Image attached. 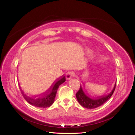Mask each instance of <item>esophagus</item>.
Wrapping results in <instances>:
<instances>
[{
  "mask_svg": "<svg viewBox=\"0 0 135 135\" xmlns=\"http://www.w3.org/2000/svg\"><path fill=\"white\" fill-rule=\"evenodd\" d=\"M75 73L73 71H69L66 74V78L68 79H70L71 78H73L75 76Z\"/></svg>",
  "mask_w": 135,
  "mask_h": 135,
  "instance_id": "34e87169",
  "label": "esophagus"
}]
</instances>
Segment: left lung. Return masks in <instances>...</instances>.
I'll return each instance as SVG.
<instances>
[{
    "label": "left lung",
    "mask_w": 135,
    "mask_h": 135,
    "mask_svg": "<svg viewBox=\"0 0 135 135\" xmlns=\"http://www.w3.org/2000/svg\"><path fill=\"white\" fill-rule=\"evenodd\" d=\"M115 86L116 83H115V85H114L113 90L107 96L104 95L91 98V97H89L84 92L82 89V87L80 85L79 90L76 93V97L78 103L83 107L90 109L96 108L100 107V106L103 105L111 97L114 92V90H115Z\"/></svg>",
    "instance_id": "8db88e82"
}]
</instances>
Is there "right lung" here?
<instances>
[{
	"instance_id": "obj_1",
	"label": "right lung",
	"mask_w": 135,
	"mask_h": 135,
	"mask_svg": "<svg viewBox=\"0 0 135 135\" xmlns=\"http://www.w3.org/2000/svg\"><path fill=\"white\" fill-rule=\"evenodd\" d=\"M65 80H66V78H65L64 75L61 76L58 78V79L54 81L51 87L46 92L40 95L41 97H39L37 99L28 97L25 94H24L22 90H21V87H20V89H21L23 97L30 104L38 108H48L51 107L54 103L57 89L60 85L64 83Z\"/></svg>"
}]
</instances>
